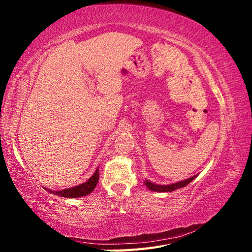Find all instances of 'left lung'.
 <instances>
[{"label":"left lung","instance_id":"1","mask_svg":"<svg viewBox=\"0 0 252 252\" xmlns=\"http://www.w3.org/2000/svg\"><path fill=\"white\" fill-rule=\"evenodd\" d=\"M195 177H196V175H195V176H193V177L189 178V179H187V180L179 181V183L173 184V185H168V186L155 185V184L150 183V181H147V180L145 181V185H146V187H147V188H148L149 190H151V191H156V192H171V191H174V190H176V189L183 188V187H185V186H187V185H189V184L191 183V181H192L193 179H194Z\"/></svg>","mask_w":252,"mask_h":252}]
</instances>
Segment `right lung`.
I'll return each mask as SVG.
<instances>
[{"instance_id": "add662e5", "label": "right lung", "mask_w": 252, "mask_h": 252, "mask_svg": "<svg viewBox=\"0 0 252 252\" xmlns=\"http://www.w3.org/2000/svg\"><path fill=\"white\" fill-rule=\"evenodd\" d=\"M98 181V168L95 171V173L93 174V176L86 181L85 184H81L79 186H76L74 188H69V189H64L61 191H52L48 190L50 193H54L56 195L63 196V197H80V196H85L87 194H89L94 188L96 187V184Z\"/></svg>"}]
</instances>
